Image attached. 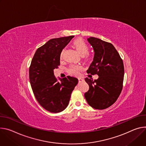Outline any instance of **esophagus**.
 I'll list each match as a JSON object with an SVG mask.
<instances>
[{
	"instance_id": "esophagus-1",
	"label": "esophagus",
	"mask_w": 146,
	"mask_h": 146,
	"mask_svg": "<svg viewBox=\"0 0 146 146\" xmlns=\"http://www.w3.org/2000/svg\"><path fill=\"white\" fill-rule=\"evenodd\" d=\"M78 81L79 82H83L84 81V79L82 78H78Z\"/></svg>"
}]
</instances>
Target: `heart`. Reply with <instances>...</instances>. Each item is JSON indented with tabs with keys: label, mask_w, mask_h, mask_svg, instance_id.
Listing matches in <instances>:
<instances>
[{
	"label": "heart",
	"mask_w": 146,
	"mask_h": 146,
	"mask_svg": "<svg viewBox=\"0 0 146 146\" xmlns=\"http://www.w3.org/2000/svg\"><path fill=\"white\" fill-rule=\"evenodd\" d=\"M73 46L75 47V49L78 52L79 54L82 56H84L88 53L89 47L87 43L82 39L78 38L74 40L72 42ZM64 52V49H62L60 54V58L61 59ZM82 68L79 66L76 65H71L67 69V71L69 74L71 75H79L80 71H81Z\"/></svg>",
	"instance_id": "heart-1"
}]
</instances>
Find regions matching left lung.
I'll return each instance as SVG.
<instances>
[{
  "label": "left lung",
  "instance_id": "obj_1",
  "mask_svg": "<svg viewBox=\"0 0 146 146\" xmlns=\"http://www.w3.org/2000/svg\"><path fill=\"white\" fill-rule=\"evenodd\" d=\"M88 42L93 47V61L87 70L88 74H97L98 79L86 78L89 86L85 98L90 106L104 110L114 104L123 88L124 66L122 59L111 43L90 37Z\"/></svg>",
  "mask_w": 146,
  "mask_h": 146
}]
</instances>
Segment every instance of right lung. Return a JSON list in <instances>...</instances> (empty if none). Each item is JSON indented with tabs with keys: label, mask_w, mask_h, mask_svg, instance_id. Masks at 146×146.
Instances as JSON below:
<instances>
[{
	"label": "right lung",
	"mask_w": 146,
	"mask_h": 146,
	"mask_svg": "<svg viewBox=\"0 0 146 146\" xmlns=\"http://www.w3.org/2000/svg\"><path fill=\"white\" fill-rule=\"evenodd\" d=\"M74 36L52 39L36 50L29 69L32 91L39 104L50 112L62 111L69 104L77 78L67 76L58 81L54 70L60 66V54Z\"/></svg>",
	"instance_id": "obj_1"
}]
</instances>
